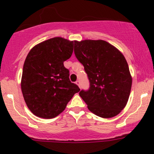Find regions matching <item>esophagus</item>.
<instances>
[{"mask_svg": "<svg viewBox=\"0 0 154 154\" xmlns=\"http://www.w3.org/2000/svg\"><path fill=\"white\" fill-rule=\"evenodd\" d=\"M76 84H77V86L80 88V80H77V81H76Z\"/></svg>", "mask_w": 154, "mask_h": 154, "instance_id": "esophagus-1", "label": "esophagus"}]
</instances>
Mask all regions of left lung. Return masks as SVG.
Returning <instances> with one entry per match:
<instances>
[{
  "label": "left lung",
  "mask_w": 154,
  "mask_h": 154,
  "mask_svg": "<svg viewBox=\"0 0 154 154\" xmlns=\"http://www.w3.org/2000/svg\"><path fill=\"white\" fill-rule=\"evenodd\" d=\"M74 54L90 82L88 91H80L88 110L103 119L119 115L127 105L133 82L122 52L104 40L86 39L74 41Z\"/></svg>",
  "instance_id": "1"
}]
</instances>
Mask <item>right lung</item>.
<instances>
[{"label": "right lung", "instance_id": "1", "mask_svg": "<svg viewBox=\"0 0 154 154\" xmlns=\"http://www.w3.org/2000/svg\"><path fill=\"white\" fill-rule=\"evenodd\" d=\"M73 49L74 41L54 37L37 44L27 54L21 88L26 104L35 116L57 117L80 91L70 81L69 71L63 65Z\"/></svg>", "mask_w": 154, "mask_h": 154}]
</instances>
